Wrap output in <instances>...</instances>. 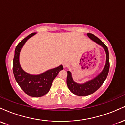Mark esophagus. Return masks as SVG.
Here are the masks:
<instances>
[{"label":"esophagus","mask_w":125,"mask_h":125,"mask_svg":"<svg viewBox=\"0 0 125 125\" xmlns=\"http://www.w3.org/2000/svg\"><path fill=\"white\" fill-rule=\"evenodd\" d=\"M69 63L68 62H65L63 63V66L64 68H67V67H69Z\"/></svg>","instance_id":"esophagus-1"}]
</instances>
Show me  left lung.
I'll use <instances>...</instances> for the list:
<instances>
[{
    "instance_id": "1",
    "label": "left lung",
    "mask_w": 125,
    "mask_h": 125,
    "mask_svg": "<svg viewBox=\"0 0 125 125\" xmlns=\"http://www.w3.org/2000/svg\"><path fill=\"white\" fill-rule=\"evenodd\" d=\"M87 36L90 39L92 40L97 44H99L102 46L105 51L106 54V64L104 66L103 71L99 74L96 77H94L93 79L90 80L83 84H79L75 82L73 80L72 77L71 73L69 71H67V76L66 83L69 89L73 94L79 96H84L91 94L94 92H96L99 87L102 85L104 81L106 79L107 74L109 70V51L107 47L104 43L96 36L92 33H87Z\"/></svg>"
}]
</instances>
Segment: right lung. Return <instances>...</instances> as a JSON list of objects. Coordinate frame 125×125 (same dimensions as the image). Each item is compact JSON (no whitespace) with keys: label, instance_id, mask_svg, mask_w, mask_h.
<instances>
[{"label":"right lung","instance_id":"1","mask_svg":"<svg viewBox=\"0 0 125 125\" xmlns=\"http://www.w3.org/2000/svg\"><path fill=\"white\" fill-rule=\"evenodd\" d=\"M35 34L36 33H33L28 36L16 47L13 62V72L16 81L21 89L30 96L36 97L43 96L48 94L54 78L61 70L63 69V67L60 65L38 75L30 74L22 69L19 63L20 52L28 39Z\"/></svg>","mask_w":125,"mask_h":125}]
</instances>
